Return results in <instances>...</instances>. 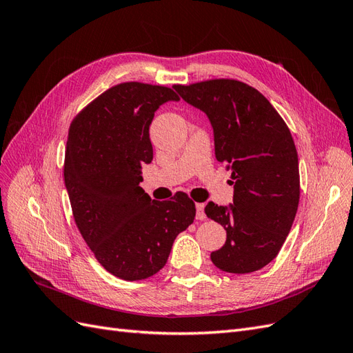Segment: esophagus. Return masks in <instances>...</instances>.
Masks as SVG:
<instances>
[{
  "instance_id": "34e87169",
  "label": "esophagus",
  "mask_w": 353,
  "mask_h": 353,
  "mask_svg": "<svg viewBox=\"0 0 353 353\" xmlns=\"http://www.w3.org/2000/svg\"><path fill=\"white\" fill-rule=\"evenodd\" d=\"M196 210H197L196 218H197L199 221H203V219L206 218V215H205V205H203V203H197V205H196Z\"/></svg>"
}]
</instances>
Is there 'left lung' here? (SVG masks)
Segmentation results:
<instances>
[{"label": "left lung", "mask_w": 353, "mask_h": 353, "mask_svg": "<svg viewBox=\"0 0 353 353\" xmlns=\"http://www.w3.org/2000/svg\"><path fill=\"white\" fill-rule=\"evenodd\" d=\"M174 88L208 116L215 156L234 179L232 203L209 201L205 208L208 218L227 231L225 244L210 259L231 274L258 271L279 254L299 206V159L290 130L272 104L244 82L212 79Z\"/></svg>", "instance_id": "8db88e82"}]
</instances>
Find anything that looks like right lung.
Returning <instances> with one entry per match:
<instances>
[{
	"instance_id": "add662e5",
	"label": "right lung",
	"mask_w": 353,
	"mask_h": 353,
	"mask_svg": "<svg viewBox=\"0 0 353 353\" xmlns=\"http://www.w3.org/2000/svg\"><path fill=\"white\" fill-rule=\"evenodd\" d=\"M178 100L160 85L119 83L90 103L69 130L65 184L74 222L104 270L126 281L162 270L176 236L196 216L185 193L157 201L140 187L141 166L153 160L154 112Z\"/></svg>"
}]
</instances>
